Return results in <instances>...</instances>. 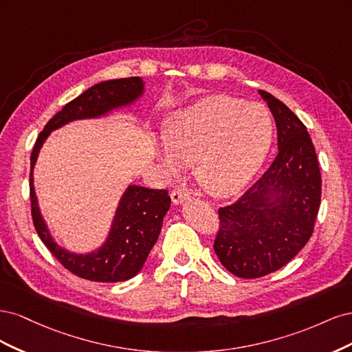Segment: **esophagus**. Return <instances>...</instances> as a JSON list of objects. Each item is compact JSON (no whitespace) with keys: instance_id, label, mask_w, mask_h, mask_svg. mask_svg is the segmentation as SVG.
Segmentation results:
<instances>
[{"instance_id":"esophagus-1","label":"esophagus","mask_w":352,"mask_h":352,"mask_svg":"<svg viewBox=\"0 0 352 352\" xmlns=\"http://www.w3.org/2000/svg\"><path fill=\"white\" fill-rule=\"evenodd\" d=\"M170 197H172L173 204H180V202H184L186 199H190V197H192V195H190L186 189L177 188V189L172 190V194H170Z\"/></svg>"}]
</instances>
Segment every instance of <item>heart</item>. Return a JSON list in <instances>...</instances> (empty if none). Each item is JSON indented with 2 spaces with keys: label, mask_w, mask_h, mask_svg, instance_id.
Returning a JSON list of instances; mask_svg holds the SVG:
<instances>
[{
  "label": "heart",
  "mask_w": 352,
  "mask_h": 352,
  "mask_svg": "<svg viewBox=\"0 0 352 352\" xmlns=\"http://www.w3.org/2000/svg\"><path fill=\"white\" fill-rule=\"evenodd\" d=\"M273 119L265 105L214 95L167 119L163 140L168 150L160 162L168 173L194 164L197 182L207 192L226 197L247 185L267 155Z\"/></svg>",
  "instance_id": "heart-1"
}]
</instances>
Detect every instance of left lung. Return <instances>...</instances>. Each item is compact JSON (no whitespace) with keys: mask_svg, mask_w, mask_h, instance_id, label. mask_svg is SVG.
<instances>
[{"mask_svg":"<svg viewBox=\"0 0 352 352\" xmlns=\"http://www.w3.org/2000/svg\"><path fill=\"white\" fill-rule=\"evenodd\" d=\"M278 127L279 154L236 202L219 208L214 251L243 279L289 263L311 238L320 208L322 175L307 127L272 94L260 91Z\"/></svg>","mask_w":352,"mask_h":352,"instance_id":"obj_1","label":"left lung"}]
</instances>
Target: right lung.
Listing matches in <instances>:
<instances>
[{
	"mask_svg": "<svg viewBox=\"0 0 352 352\" xmlns=\"http://www.w3.org/2000/svg\"><path fill=\"white\" fill-rule=\"evenodd\" d=\"M144 91L141 78L105 80L94 85L78 98L67 102L38 136L30 154V211L35 230L50 252L78 278L92 282H122L141 272L162 230L163 219L170 208V197L166 189H148L132 185L127 188L117 208L107 242L88 255L70 254L51 239L44 220L41 217L35 197L32 172L42 144L51 131L76 119L98 117L111 109L129 104Z\"/></svg>",
	"mask_w": 352,
	"mask_h": 352,
	"instance_id": "1",
	"label": "right lung"
}]
</instances>
